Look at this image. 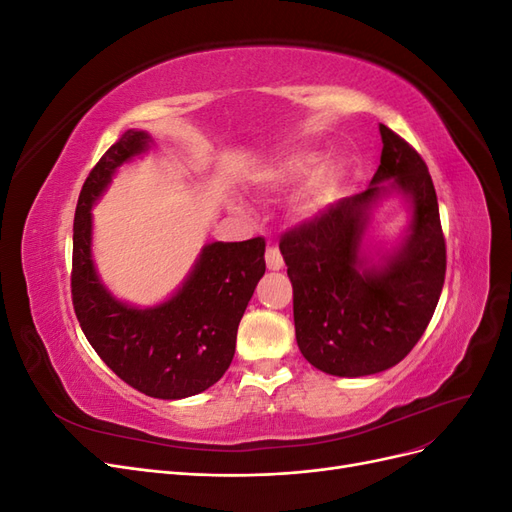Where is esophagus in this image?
<instances>
[{
	"label": "esophagus",
	"instance_id": "obj_1",
	"mask_svg": "<svg viewBox=\"0 0 512 512\" xmlns=\"http://www.w3.org/2000/svg\"><path fill=\"white\" fill-rule=\"evenodd\" d=\"M265 260H267V267H269V271H280V269L284 267V258H282L280 250H277V247H273V245H271L269 250H267Z\"/></svg>",
	"mask_w": 512,
	"mask_h": 512
}]
</instances>
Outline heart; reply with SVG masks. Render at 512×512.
<instances>
[{
	"label": "heart",
	"mask_w": 512,
	"mask_h": 512,
	"mask_svg": "<svg viewBox=\"0 0 512 512\" xmlns=\"http://www.w3.org/2000/svg\"><path fill=\"white\" fill-rule=\"evenodd\" d=\"M320 153L316 151H297L288 156L280 166H277L269 183L275 188H294V185L303 183L309 175H314V170L320 166ZM344 173L342 168L331 164L322 170V173L309 185V190L303 196V207L307 211H318L327 207L331 200L337 196L339 188H342Z\"/></svg>",
	"instance_id": "heart-1"
}]
</instances>
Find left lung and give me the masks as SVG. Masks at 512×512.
Masks as SVG:
<instances>
[{
  "label": "left lung",
  "mask_w": 512,
  "mask_h": 512,
  "mask_svg": "<svg viewBox=\"0 0 512 512\" xmlns=\"http://www.w3.org/2000/svg\"><path fill=\"white\" fill-rule=\"evenodd\" d=\"M382 156L369 188L290 230L280 252L292 282L301 354L324 374L391 369L436 312L446 273L438 198L423 158L380 123ZM405 200L409 224L389 251L366 245L382 199Z\"/></svg>",
  "instance_id": "8db88e82"
}]
</instances>
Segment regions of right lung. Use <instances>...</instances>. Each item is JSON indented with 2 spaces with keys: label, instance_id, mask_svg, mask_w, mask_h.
<instances>
[{
  "label": "right lung",
  "instance_id": "obj_1",
  "mask_svg": "<svg viewBox=\"0 0 512 512\" xmlns=\"http://www.w3.org/2000/svg\"><path fill=\"white\" fill-rule=\"evenodd\" d=\"M151 147L149 132H123L89 173L74 215L72 303L87 342L123 382L156 399H183L207 391L230 367L239 322L265 275V239L207 243L158 305L117 299L96 269L91 209L117 170Z\"/></svg>",
  "mask_w": 512,
  "mask_h": 512
}]
</instances>
